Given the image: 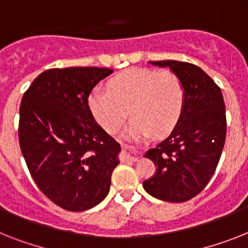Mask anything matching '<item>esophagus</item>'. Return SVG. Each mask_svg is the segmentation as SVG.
I'll return each mask as SVG.
<instances>
[{
  "label": "esophagus",
  "instance_id": "34e87169",
  "mask_svg": "<svg viewBox=\"0 0 248 248\" xmlns=\"http://www.w3.org/2000/svg\"><path fill=\"white\" fill-rule=\"evenodd\" d=\"M123 151H124V155H125V158L128 161H132V162H136L138 159V153L139 151L132 144H123Z\"/></svg>",
  "mask_w": 248,
  "mask_h": 248
}]
</instances>
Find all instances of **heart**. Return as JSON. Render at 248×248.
<instances>
[{
	"label": "heart",
	"instance_id": "obj_1",
	"mask_svg": "<svg viewBox=\"0 0 248 248\" xmlns=\"http://www.w3.org/2000/svg\"><path fill=\"white\" fill-rule=\"evenodd\" d=\"M185 101L179 76L171 71L130 68L108 82V91L96 89L89 97L92 115L110 133L133 116L125 134L134 138L162 136L177 124Z\"/></svg>",
	"mask_w": 248,
	"mask_h": 248
}]
</instances>
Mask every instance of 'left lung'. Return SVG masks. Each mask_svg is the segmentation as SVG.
I'll use <instances>...</instances> for the list:
<instances>
[{"instance_id": "1", "label": "left lung", "mask_w": 248, "mask_h": 248, "mask_svg": "<svg viewBox=\"0 0 248 248\" xmlns=\"http://www.w3.org/2000/svg\"><path fill=\"white\" fill-rule=\"evenodd\" d=\"M149 63L179 76L185 101L171 134L144 155L157 169L143 187L159 200L187 202L205 187L219 162L227 134L224 100L217 83L198 65L177 61Z\"/></svg>"}]
</instances>
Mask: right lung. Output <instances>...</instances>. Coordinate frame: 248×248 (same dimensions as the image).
I'll return each mask as SVG.
<instances>
[{"instance_id": "obj_1", "label": "right lung", "mask_w": 248, "mask_h": 248, "mask_svg": "<svg viewBox=\"0 0 248 248\" xmlns=\"http://www.w3.org/2000/svg\"><path fill=\"white\" fill-rule=\"evenodd\" d=\"M110 68L44 71L22 96L18 142L30 175L49 200L71 212L109 194L120 144L93 119L89 96Z\"/></svg>"}]
</instances>
